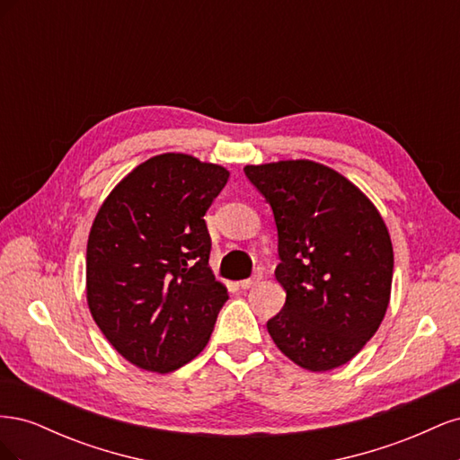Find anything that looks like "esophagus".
I'll return each mask as SVG.
<instances>
[{"label": "esophagus", "instance_id": "1", "mask_svg": "<svg viewBox=\"0 0 460 460\" xmlns=\"http://www.w3.org/2000/svg\"><path fill=\"white\" fill-rule=\"evenodd\" d=\"M261 280H262V276H261V274H255V276H252V278H247V280L240 282V286H242V289H252V288H255Z\"/></svg>", "mask_w": 460, "mask_h": 460}]
</instances>
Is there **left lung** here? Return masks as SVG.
<instances>
[{"label":"left lung","instance_id":"obj_1","mask_svg":"<svg viewBox=\"0 0 460 460\" xmlns=\"http://www.w3.org/2000/svg\"><path fill=\"white\" fill-rule=\"evenodd\" d=\"M243 171L278 228L274 276L286 303L267 323L272 341L311 372L349 363L380 328L392 296L394 247L382 215L326 164L296 159Z\"/></svg>","mask_w":460,"mask_h":460}]
</instances>
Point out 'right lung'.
I'll use <instances>...</instances> for the list:
<instances>
[{
    "instance_id": "add662e5",
    "label": "right lung",
    "mask_w": 460,
    "mask_h": 460,
    "mask_svg": "<svg viewBox=\"0 0 460 460\" xmlns=\"http://www.w3.org/2000/svg\"><path fill=\"white\" fill-rule=\"evenodd\" d=\"M230 172L186 153H163L124 176L97 211L86 249V299L107 341L166 374L211 338L226 286L208 267L205 213Z\"/></svg>"
}]
</instances>
